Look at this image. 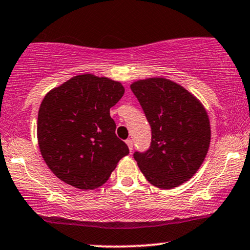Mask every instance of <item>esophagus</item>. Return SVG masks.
Segmentation results:
<instances>
[{
	"instance_id": "1",
	"label": "esophagus",
	"mask_w": 250,
	"mask_h": 250,
	"mask_svg": "<svg viewBox=\"0 0 250 250\" xmlns=\"http://www.w3.org/2000/svg\"><path fill=\"white\" fill-rule=\"evenodd\" d=\"M125 143H127V145H128V148H129V150H130V151H133V148H134V143H133V140L128 139L127 141H125Z\"/></svg>"
}]
</instances>
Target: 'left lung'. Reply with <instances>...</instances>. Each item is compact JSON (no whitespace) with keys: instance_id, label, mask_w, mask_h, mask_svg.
I'll use <instances>...</instances> for the list:
<instances>
[{"instance_id":"8db88e82","label":"left lung","mask_w":250,"mask_h":250,"mask_svg":"<svg viewBox=\"0 0 250 250\" xmlns=\"http://www.w3.org/2000/svg\"><path fill=\"white\" fill-rule=\"evenodd\" d=\"M151 127V145L134 154L148 182L173 189L194 176L207 156L210 122L196 96L165 77H149L130 84Z\"/></svg>"}]
</instances>
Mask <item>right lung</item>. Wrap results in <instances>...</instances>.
I'll list each match as a JSON object with an SVG mask.
<instances>
[{
	"mask_svg": "<svg viewBox=\"0 0 250 250\" xmlns=\"http://www.w3.org/2000/svg\"><path fill=\"white\" fill-rule=\"evenodd\" d=\"M123 94L121 82L82 74L42 100L37 142L44 162L63 182L84 190L101 187L129 154L110 117V108Z\"/></svg>",
	"mask_w": 250,
	"mask_h": 250,
	"instance_id": "obj_1",
	"label": "right lung"
}]
</instances>
